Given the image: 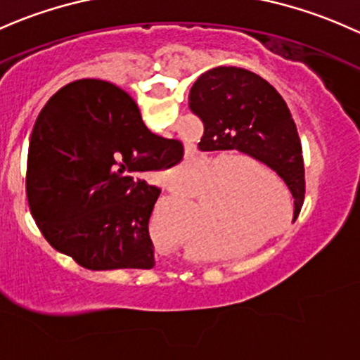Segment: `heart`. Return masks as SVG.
I'll list each match as a JSON object with an SVG mask.
<instances>
[{
	"label": "heart",
	"mask_w": 360,
	"mask_h": 360,
	"mask_svg": "<svg viewBox=\"0 0 360 360\" xmlns=\"http://www.w3.org/2000/svg\"><path fill=\"white\" fill-rule=\"evenodd\" d=\"M188 168H180L176 172L172 173V185L175 187H184L185 179H187ZM242 181L247 180V176L240 173ZM218 192L219 191H211L207 194L206 200H204L202 207H200V221L202 225L206 226V230L210 231L211 237L214 238H226V240H235V242H245L252 237L254 233L257 231L259 226H262V221L264 218L261 216H252V214H245L240 207L233 206V202L230 200L231 194H223L221 195V202L218 204L216 208V202H218ZM199 194H195V200L194 206L195 210L199 211ZM173 204H175L176 211H179L181 223H184V230L187 231V235L191 237H195L197 230H199V225H197V218L195 212L192 210L191 200H188V195L185 194H176L175 199H173Z\"/></svg>",
	"instance_id": "obj_1"
}]
</instances>
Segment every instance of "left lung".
Returning <instances> with one entry per match:
<instances>
[{"instance_id":"obj_1","label":"left lung","mask_w":360,"mask_h":360,"mask_svg":"<svg viewBox=\"0 0 360 360\" xmlns=\"http://www.w3.org/2000/svg\"><path fill=\"white\" fill-rule=\"evenodd\" d=\"M188 108L204 123L200 150L237 149L268 165L304 204L302 146L287 103L268 80L237 67H216L195 80Z\"/></svg>"}]
</instances>
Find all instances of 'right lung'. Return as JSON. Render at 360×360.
<instances>
[{"label": "right lung", "instance_id": "right-lung-1", "mask_svg": "<svg viewBox=\"0 0 360 360\" xmlns=\"http://www.w3.org/2000/svg\"><path fill=\"white\" fill-rule=\"evenodd\" d=\"M181 158V142L149 132L125 91L75 80L46 103L30 135V212L51 247L82 268L150 269L149 219L161 191L142 175Z\"/></svg>", "mask_w": 360, "mask_h": 360}]
</instances>
